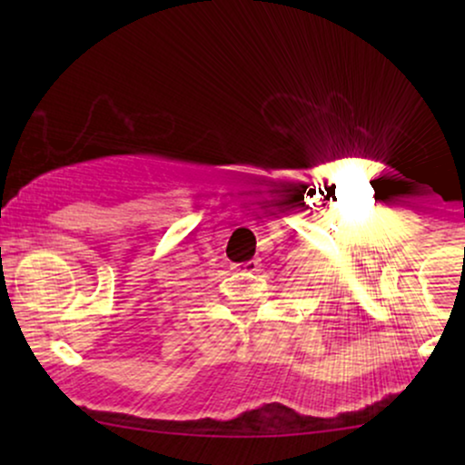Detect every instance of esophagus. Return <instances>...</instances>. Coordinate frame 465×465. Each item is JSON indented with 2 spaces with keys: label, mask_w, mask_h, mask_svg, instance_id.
<instances>
[{
  "label": "esophagus",
  "mask_w": 465,
  "mask_h": 465,
  "mask_svg": "<svg viewBox=\"0 0 465 465\" xmlns=\"http://www.w3.org/2000/svg\"><path fill=\"white\" fill-rule=\"evenodd\" d=\"M234 269L241 271V272H247V275H252V272H258L260 271V262L258 260H247L243 264H237Z\"/></svg>",
  "instance_id": "1"
}]
</instances>
